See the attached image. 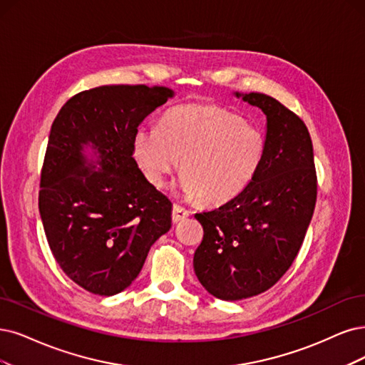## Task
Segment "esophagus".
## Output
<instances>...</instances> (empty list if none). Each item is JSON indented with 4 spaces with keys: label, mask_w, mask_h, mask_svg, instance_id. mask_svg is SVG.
I'll use <instances>...</instances> for the list:
<instances>
[{
    "label": "esophagus",
    "mask_w": 365,
    "mask_h": 365,
    "mask_svg": "<svg viewBox=\"0 0 365 365\" xmlns=\"http://www.w3.org/2000/svg\"><path fill=\"white\" fill-rule=\"evenodd\" d=\"M190 215H191V212L187 209H185L179 205H174V207H173V222L178 224V222L186 220L187 217H190Z\"/></svg>",
    "instance_id": "34e87169"
}]
</instances>
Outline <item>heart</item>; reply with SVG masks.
I'll list each match as a JSON object with an SVG mask.
<instances>
[{"label":"heart","instance_id":"1","mask_svg":"<svg viewBox=\"0 0 365 365\" xmlns=\"http://www.w3.org/2000/svg\"><path fill=\"white\" fill-rule=\"evenodd\" d=\"M264 153L260 129L210 105L173 108L162 117L159 129L143 125L133 137V156L148 182L164 186L182 159L179 190L207 205H224L247 190Z\"/></svg>","mask_w":365,"mask_h":365}]
</instances>
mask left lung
Masks as SVG:
<instances>
[{
	"instance_id": "obj_1",
	"label": "left lung",
	"mask_w": 365,
	"mask_h": 365,
	"mask_svg": "<svg viewBox=\"0 0 365 365\" xmlns=\"http://www.w3.org/2000/svg\"><path fill=\"white\" fill-rule=\"evenodd\" d=\"M266 115V153L237 197L195 213L205 236L194 254L198 281L215 298L239 301L271 289L287 272L313 218L317 179L304 121L263 93H233Z\"/></svg>"
}]
</instances>
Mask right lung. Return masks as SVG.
Instances as JSON below:
<instances>
[{
  "label": "right lung",
  "mask_w": 365,
  "mask_h": 365,
  "mask_svg": "<svg viewBox=\"0 0 365 365\" xmlns=\"http://www.w3.org/2000/svg\"><path fill=\"white\" fill-rule=\"evenodd\" d=\"M171 98L159 86H102L75 94L52 123L40 218L64 274L94 294L129 287L171 227V201L133 158L138 126Z\"/></svg>",
  "instance_id": "obj_1"
}]
</instances>
